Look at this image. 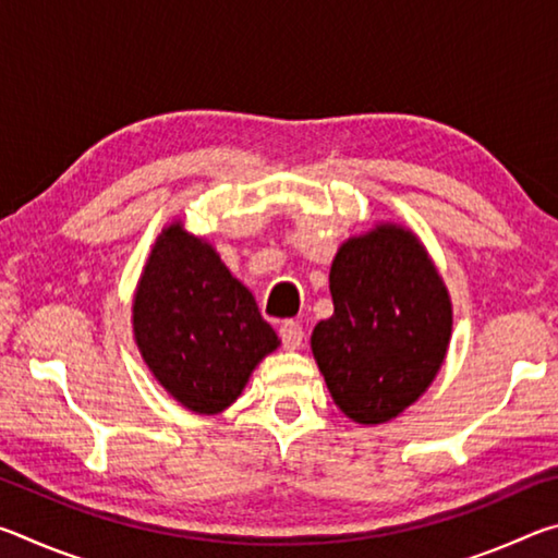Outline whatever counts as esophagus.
I'll return each mask as SVG.
<instances>
[{"label": "esophagus", "instance_id": "1", "mask_svg": "<svg viewBox=\"0 0 558 558\" xmlns=\"http://www.w3.org/2000/svg\"><path fill=\"white\" fill-rule=\"evenodd\" d=\"M278 335H280V342L286 349H298L302 344V337H305L302 327L298 323H292V319H286V323L278 327Z\"/></svg>", "mask_w": 558, "mask_h": 558}]
</instances>
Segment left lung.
Returning <instances> with one entry per match:
<instances>
[{
  "instance_id": "8db88e82",
  "label": "left lung",
  "mask_w": 558,
  "mask_h": 558,
  "mask_svg": "<svg viewBox=\"0 0 558 558\" xmlns=\"http://www.w3.org/2000/svg\"><path fill=\"white\" fill-rule=\"evenodd\" d=\"M329 292L335 315L313 332L329 393L364 426L396 418L448 352L452 310L436 266L411 231L384 223L337 251Z\"/></svg>"
}]
</instances>
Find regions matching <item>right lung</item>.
Listing matches in <instances>:
<instances>
[{
  "mask_svg": "<svg viewBox=\"0 0 558 558\" xmlns=\"http://www.w3.org/2000/svg\"><path fill=\"white\" fill-rule=\"evenodd\" d=\"M132 327L149 372L189 411L219 413L239 399L278 335L256 298L209 243L172 223L140 278Z\"/></svg>",
  "mask_w": 558,
  "mask_h": 558,
  "instance_id": "1",
  "label": "right lung"
}]
</instances>
